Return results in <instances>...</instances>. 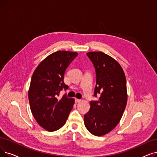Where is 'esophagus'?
Masks as SVG:
<instances>
[{"label":"esophagus","instance_id":"1","mask_svg":"<svg viewBox=\"0 0 157 157\" xmlns=\"http://www.w3.org/2000/svg\"><path fill=\"white\" fill-rule=\"evenodd\" d=\"M81 99H75V101H76V103H79V102H81Z\"/></svg>","mask_w":157,"mask_h":157}]
</instances>
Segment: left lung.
I'll list each match as a JSON object with an SVG mask.
<instances>
[{
    "instance_id": "left-lung-1",
    "label": "left lung",
    "mask_w": 157,
    "mask_h": 157,
    "mask_svg": "<svg viewBox=\"0 0 157 157\" xmlns=\"http://www.w3.org/2000/svg\"><path fill=\"white\" fill-rule=\"evenodd\" d=\"M86 55L96 72L94 96L89 111L84 115L86 129L95 136L105 135L116 126L123 115L128 95L125 74L121 65L103 52H89Z\"/></svg>"
}]
</instances>
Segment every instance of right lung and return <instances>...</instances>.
I'll use <instances>...</instances> for the list:
<instances>
[{"mask_svg": "<svg viewBox=\"0 0 157 157\" xmlns=\"http://www.w3.org/2000/svg\"><path fill=\"white\" fill-rule=\"evenodd\" d=\"M78 54L66 51L53 52L33 72L28 91L31 110L38 124L47 131L62 128L73 108L74 99L64 95L59 99L58 96L63 88H69L63 81L65 72Z\"/></svg>", "mask_w": 157, "mask_h": 157, "instance_id": "1", "label": "right lung"}]
</instances>
